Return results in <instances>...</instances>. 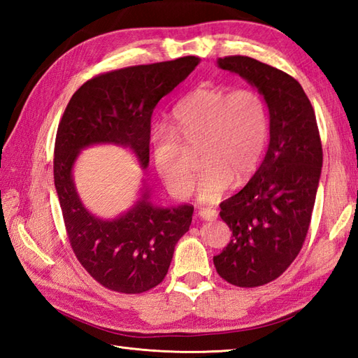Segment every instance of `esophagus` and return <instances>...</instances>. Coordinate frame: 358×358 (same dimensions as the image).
Listing matches in <instances>:
<instances>
[{"label":"esophagus","mask_w":358,"mask_h":358,"mask_svg":"<svg viewBox=\"0 0 358 358\" xmlns=\"http://www.w3.org/2000/svg\"><path fill=\"white\" fill-rule=\"evenodd\" d=\"M199 215L203 218V220H208V222H214V220H217L218 214L217 210H212V209H201L199 212Z\"/></svg>","instance_id":"1"}]
</instances>
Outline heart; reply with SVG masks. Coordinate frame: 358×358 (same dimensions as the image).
<instances>
[{"label": "heart", "instance_id": "b5f03b06", "mask_svg": "<svg viewBox=\"0 0 358 358\" xmlns=\"http://www.w3.org/2000/svg\"><path fill=\"white\" fill-rule=\"evenodd\" d=\"M269 140V112L255 89L196 87L172 110V127L152 135V155L159 177L177 199L194 189V167L187 150L200 149L204 171L201 201H215L260 166Z\"/></svg>", "mask_w": 358, "mask_h": 358}]
</instances>
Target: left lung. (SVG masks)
I'll use <instances>...</instances> for the list:
<instances>
[{
	"mask_svg": "<svg viewBox=\"0 0 358 358\" xmlns=\"http://www.w3.org/2000/svg\"><path fill=\"white\" fill-rule=\"evenodd\" d=\"M264 96L271 141L249 183L220 208L232 240L214 257L218 275L238 287L268 285L283 273L303 248L313 215L323 149L315 112L291 75L250 57L218 59Z\"/></svg>",
	"mask_w": 358,
	"mask_h": 358,
	"instance_id": "obj_1",
	"label": "left lung"
}]
</instances>
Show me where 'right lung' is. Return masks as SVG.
I'll return each mask as SVG.
<instances>
[{
	"mask_svg": "<svg viewBox=\"0 0 358 358\" xmlns=\"http://www.w3.org/2000/svg\"><path fill=\"white\" fill-rule=\"evenodd\" d=\"M199 64V57H183L100 73L72 95L59 120L53 178L67 238L80 264L109 291L141 294L162 283L175 245L191 226L194 206L154 208L144 194L126 215L103 222L83 208L75 192L73 162L89 144L118 143L146 167L152 112Z\"/></svg>",
	"mask_w": 358,
	"mask_h": 358,
	"instance_id": "add662e5",
	"label": "right lung"
}]
</instances>
